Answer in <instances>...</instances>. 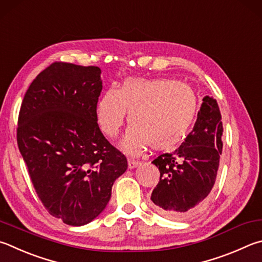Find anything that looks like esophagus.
Segmentation results:
<instances>
[{"instance_id": "esophagus-1", "label": "esophagus", "mask_w": 262, "mask_h": 262, "mask_svg": "<svg viewBox=\"0 0 262 262\" xmlns=\"http://www.w3.org/2000/svg\"><path fill=\"white\" fill-rule=\"evenodd\" d=\"M141 163L139 160H135V159H128V167L129 168H135L137 166H140Z\"/></svg>"}]
</instances>
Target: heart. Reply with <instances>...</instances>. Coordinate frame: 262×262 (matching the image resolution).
Instances as JSON below:
<instances>
[{
	"mask_svg": "<svg viewBox=\"0 0 262 262\" xmlns=\"http://www.w3.org/2000/svg\"><path fill=\"white\" fill-rule=\"evenodd\" d=\"M129 113L122 149L136 155L149 146L168 151L187 136L198 112V98L189 84L168 78H128L119 89L99 98L96 117L101 130L115 139Z\"/></svg>",
	"mask_w": 262,
	"mask_h": 262,
	"instance_id": "obj_1",
	"label": "heart"
}]
</instances>
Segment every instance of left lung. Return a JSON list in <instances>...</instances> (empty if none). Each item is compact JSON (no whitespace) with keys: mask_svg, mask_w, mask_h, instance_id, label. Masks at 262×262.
I'll list each match as a JSON object with an SVG mask.
<instances>
[{"mask_svg":"<svg viewBox=\"0 0 262 262\" xmlns=\"http://www.w3.org/2000/svg\"><path fill=\"white\" fill-rule=\"evenodd\" d=\"M222 121L215 99L203 98L193 129L173 154L152 161L160 180L151 193L152 207L161 215L183 220L201 211L215 183L222 154Z\"/></svg>","mask_w":262,"mask_h":262,"instance_id":"8db88e82","label":"left lung"}]
</instances>
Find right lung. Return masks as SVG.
I'll return each mask as SVG.
<instances>
[{"label":"right lung","instance_id":"right-lung-1","mask_svg":"<svg viewBox=\"0 0 262 262\" xmlns=\"http://www.w3.org/2000/svg\"><path fill=\"white\" fill-rule=\"evenodd\" d=\"M102 88L97 66L55 61L33 80L19 111L17 143L37 197L70 226L105 208L128 166L98 127Z\"/></svg>","mask_w":262,"mask_h":262}]
</instances>
